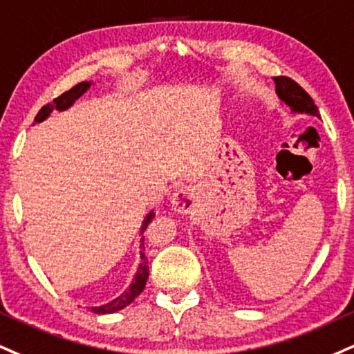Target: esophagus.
<instances>
[{
    "label": "esophagus",
    "instance_id": "34e87169",
    "mask_svg": "<svg viewBox=\"0 0 354 354\" xmlns=\"http://www.w3.org/2000/svg\"><path fill=\"white\" fill-rule=\"evenodd\" d=\"M193 201H194V189L181 188L173 196V207L178 212H181V214H185V212H188L191 207H193Z\"/></svg>",
    "mask_w": 354,
    "mask_h": 354
}]
</instances>
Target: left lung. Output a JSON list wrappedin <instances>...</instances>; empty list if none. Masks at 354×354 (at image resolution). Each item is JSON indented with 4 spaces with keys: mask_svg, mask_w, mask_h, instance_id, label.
Here are the masks:
<instances>
[{
    "mask_svg": "<svg viewBox=\"0 0 354 354\" xmlns=\"http://www.w3.org/2000/svg\"><path fill=\"white\" fill-rule=\"evenodd\" d=\"M274 80H275L277 95H279L280 99H282L285 104L293 110V112L310 113V115H317V117H320L313 99L306 93V91L300 84H297L295 80L290 77H285V75L275 77Z\"/></svg>",
    "mask_w": 354,
    "mask_h": 354,
    "instance_id": "left-lung-1",
    "label": "left lung"
}]
</instances>
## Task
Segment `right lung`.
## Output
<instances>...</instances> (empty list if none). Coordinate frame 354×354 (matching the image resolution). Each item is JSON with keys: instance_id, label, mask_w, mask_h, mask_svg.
<instances>
[{"instance_id": "obj_1", "label": "right lung", "mask_w": 354, "mask_h": 354, "mask_svg": "<svg viewBox=\"0 0 354 354\" xmlns=\"http://www.w3.org/2000/svg\"><path fill=\"white\" fill-rule=\"evenodd\" d=\"M88 85H91L88 82H80L77 85H74V87H72V88H69V91H67V92H64L59 97H55V99L50 102V104H46L44 107H41V110L36 115V118H34V122H42L46 117H48L50 112H53L54 109L55 110H66L67 107H71V105L74 104V100H77L79 97L82 95L85 91H87ZM153 218H155V214H153V212H150V214H148V218L143 221L142 232L148 227V224L151 223ZM140 242H142V249H143L142 252H140V254H142V263H140V266H138V272H136L133 282H131L130 287L127 288V290L123 292L122 295L118 297V299H115L113 301H110V304H107V305H102V306H97V308H92L93 313H102V315H104V313L118 312V310L125 308L127 305H130L131 301H133L136 297H138L140 293L143 292L145 283H147V280H148V261H147V257H145L143 239L140 241Z\"/></svg>"}]
</instances>
